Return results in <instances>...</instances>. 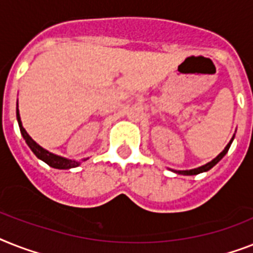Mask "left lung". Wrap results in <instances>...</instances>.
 Masks as SVG:
<instances>
[{
  "mask_svg": "<svg viewBox=\"0 0 253 253\" xmlns=\"http://www.w3.org/2000/svg\"><path fill=\"white\" fill-rule=\"evenodd\" d=\"M234 137H235V133L233 135V137H231V140L227 143V145L225 147V149H223L221 153H219L215 159H213L212 161L208 162V164H205V165L203 166H199V168H196V169H191V170H171V171H174V173L176 174H182V175H196V174H200V173H205V171H208V170H211L214 165H217L221 160L223 159V156L226 155L227 151H229L230 145H231V143H233Z\"/></svg>",
  "mask_w": 253,
  "mask_h": 253,
  "instance_id": "1",
  "label": "left lung"
}]
</instances>
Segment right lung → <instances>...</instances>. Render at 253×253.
Masks as SVG:
<instances>
[{
    "label": "right lung",
    "instance_id": "right-lung-1",
    "mask_svg": "<svg viewBox=\"0 0 253 253\" xmlns=\"http://www.w3.org/2000/svg\"><path fill=\"white\" fill-rule=\"evenodd\" d=\"M16 120H18V125H19L20 133L22 136L26 140L27 145L30 147V149L35 153V156L40 159L41 161H44L45 164H48L49 166H52L54 169H71V168H77V166L80 165L79 161H75V160H70L66 159V157H62V156L54 155L52 152L46 151L45 148H42L41 145H39L36 141L32 139V137L27 133V131L24 130L23 125H22V121H20L19 116V109H18V105H16ZM88 159H84L83 161H85Z\"/></svg>",
    "mask_w": 253,
    "mask_h": 253
}]
</instances>
